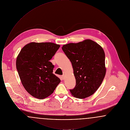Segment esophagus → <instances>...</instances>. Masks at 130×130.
Masks as SVG:
<instances>
[{
	"label": "esophagus",
	"instance_id": "esophagus-1",
	"mask_svg": "<svg viewBox=\"0 0 130 130\" xmlns=\"http://www.w3.org/2000/svg\"><path fill=\"white\" fill-rule=\"evenodd\" d=\"M61 77H62V79H63V80H64V79H65V75H64V74L62 75V76H61Z\"/></svg>",
	"mask_w": 130,
	"mask_h": 130
}]
</instances>
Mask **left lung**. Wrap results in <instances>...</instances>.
Segmentation results:
<instances>
[{"label":"left lung","mask_w":130,"mask_h":130,"mask_svg":"<svg viewBox=\"0 0 130 130\" xmlns=\"http://www.w3.org/2000/svg\"><path fill=\"white\" fill-rule=\"evenodd\" d=\"M62 49L72 63L76 85L70 90L72 95L85 99L95 93L104 78V51L99 44L91 39L63 45Z\"/></svg>","instance_id":"left-lung-1"}]
</instances>
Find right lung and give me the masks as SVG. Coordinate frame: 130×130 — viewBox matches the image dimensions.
Returning <instances> with one entry per match:
<instances>
[{"instance_id":"right-lung-1","label":"right lung","mask_w":130,"mask_h":130,"mask_svg":"<svg viewBox=\"0 0 130 130\" xmlns=\"http://www.w3.org/2000/svg\"><path fill=\"white\" fill-rule=\"evenodd\" d=\"M60 46L52 42H32L19 52L17 69L22 84L33 97L40 99L48 97L60 82L53 74L54 66L49 61Z\"/></svg>"}]
</instances>
